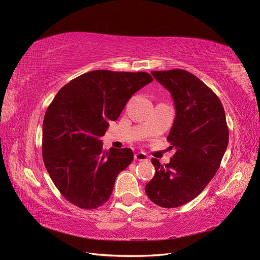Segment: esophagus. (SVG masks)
<instances>
[{
    "mask_svg": "<svg viewBox=\"0 0 260 260\" xmlns=\"http://www.w3.org/2000/svg\"><path fill=\"white\" fill-rule=\"evenodd\" d=\"M135 159L138 161H145L147 160V156L145 153H137L135 154Z\"/></svg>",
    "mask_w": 260,
    "mask_h": 260,
    "instance_id": "1",
    "label": "esophagus"
}]
</instances>
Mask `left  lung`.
<instances>
[{"mask_svg": "<svg viewBox=\"0 0 260 260\" xmlns=\"http://www.w3.org/2000/svg\"><path fill=\"white\" fill-rule=\"evenodd\" d=\"M172 95L176 118L168 142L176 148L170 162L152 158L155 176L145 186L154 204L182 206L195 199L214 178L229 143L223 106L210 88L182 69L152 72Z\"/></svg>", "mask_w": 260, "mask_h": 260, "instance_id": "1", "label": "left lung"}]
</instances>
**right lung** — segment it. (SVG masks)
<instances>
[{"label": "right lung", "mask_w": 260, "mask_h": 260, "mask_svg": "<svg viewBox=\"0 0 260 260\" xmlns=\"http://www.w3.org/2000/svg\"><path fill=\"white\" fill-rule=\"evenodd\" d=\"M152 81L147 73L93 70L62 86L46 109L43 161L55 186L75 206L95 209L111 198L133 152L104 151L100 139L133 94Z\"/></svg>", "instance_id": "obj_1"}]
</instances>
